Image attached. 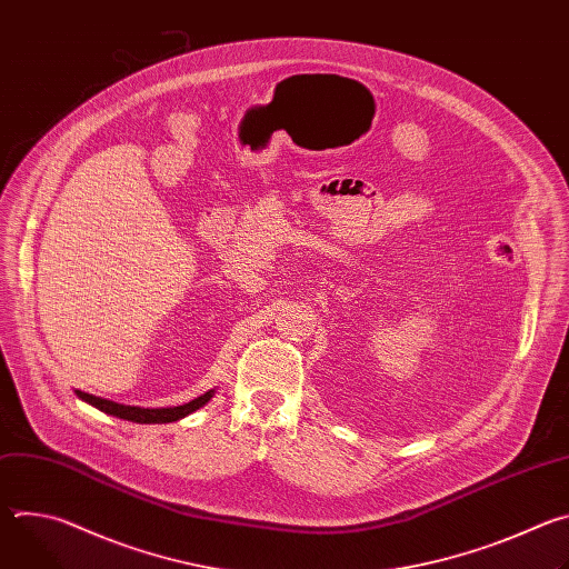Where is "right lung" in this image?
<instances>
[{
  "label": "right lung",
  "mask_w": 569,
  "mask_h": 569,
  "mask_svg": "<svg viewBox=\"0 0 569 569\" xmlns=\"http://www.w3.org/2000/svg\"><path fill=\"white\" fill-rule=\"evenodd\" d=\"M211 393H213V391H207V393L193 398L191 402L178 405V408L143 410V408H130V405L112 402V400H106V398H99V396H92V393H86V391H76L78 398H83L86 402L94 405L97 410H101V412H106V415H112V417H117V419H123V421H132V423H173V421H180V419H184L187 415L200 410L202 405H207V402L211 400Z\"/></svg>",
  "instance_id": "right-lung-1"
}]
</instances>
